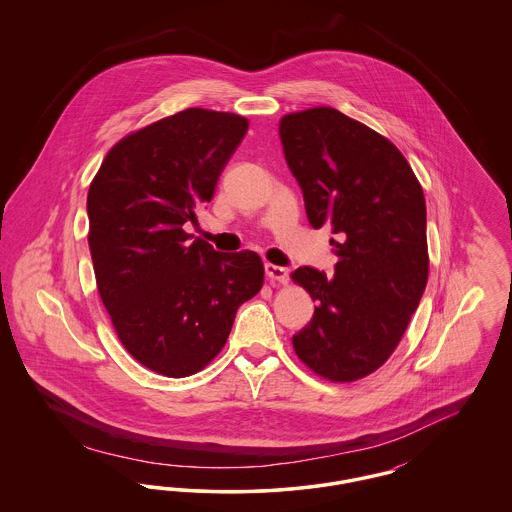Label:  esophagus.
Listing matches in <instances>:
<instances>
[{
	"label": "esophagus",
	"instance_id": "obj_1",
	"mask_svg": "<svg viewBox=\"0 0 512 512\" xmlns=\"http://www.w3.org/2000/svg\"><path fill=\"white\" fill-rule=\"evenodd\" d=\"M265 272H267L268 278L272 282H280V284H286L288 278H290V270L286 267H278V265H265Z\"/></svg>",
	"mask_w": 512,
	"mask_h": 512
}]
</instances>
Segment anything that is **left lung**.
Listing matches in <instances>:
<instances>
[{
	"label": "left lung",
	"instance_id": "1",
	"mask_svg": "<svg viewBox=\"0 0 512 512\" xmlns=\"http://www.w3.org/2000/svg\"><path fill=\"white\" fill-rule=\"evenodd\" d=\"M280 140L311 226L338 234L334 276L292 274L317 301L293 349L318 376L353 382L390 359L426 288L424 194L388 138L338 109L282 117Z\"/></svg>",
	"mask_w": 512,
	"mask_h": 512
}]
</instances>
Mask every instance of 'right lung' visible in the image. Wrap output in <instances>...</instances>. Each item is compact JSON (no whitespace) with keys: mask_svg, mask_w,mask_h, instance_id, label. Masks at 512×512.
Instances as JSON below:
<instances>
[{"mask_svg":"<svg viewBox=\"0 0 512 512\" xmlns=\"http://www.w3.org/2000/svg\"><path fill=\"white\" fill-rule=\"evenodd\" d=\"M249 122L192 107L109 149L88 192L101 301L126 351L169 378L199 372L261 290L255 251L220 253L184 232L207 205Z\"/></svg>","mask_w":512,"mask_h":512,"instance_id":"add662e5","label":"right lung"}]
</instances>
